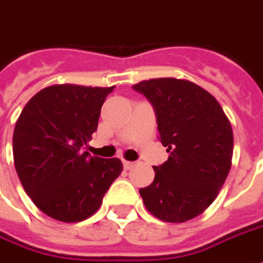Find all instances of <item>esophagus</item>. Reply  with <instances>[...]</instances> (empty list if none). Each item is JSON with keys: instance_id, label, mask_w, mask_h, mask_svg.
I'll list each match as a JSON object with an SVG mask.
<instances>
[{"instance_id": "34e87169", "label": "esophagus", "mask_w": 263, "mask_h": 263, "mask_svg": "<svg viewBox=\"0 0 263 263\" xmlns=\"http://www.w3.org/2000/svg\"><path fill=\"white\" fill-rule=\"evenodd\" d=\"M132 166H134V162H131V161H124V168L125 170H131Z\"/></svg>"}]
</instances>
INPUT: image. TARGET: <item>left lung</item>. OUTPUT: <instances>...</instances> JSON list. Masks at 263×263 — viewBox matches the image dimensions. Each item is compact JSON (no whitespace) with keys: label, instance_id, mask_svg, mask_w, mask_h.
<instances>
[{"label":"left lung","instance_id":"1","mask_svg":"<svg viewBox=\"0 0 263 263\" xmlns=\"http://www.w3.org/2000/svg\"><path fill=\"white\" fill-rule=\"evenodd\" d=\"M134 89L152 102L170 152L166 162L154 166V182L139 189L145 208L163 222L194 219L215 201L231 171V121L212 93L188 80L154 78Z\"/></svg>","mask_w":263,"mask_h":263}]
</instances>
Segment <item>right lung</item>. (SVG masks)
I'll list each match as a JSON object with an SVG mask.
<instances>
[{
	"mask_svg": "<svg viewBox=\"0 0 263 263\" xmlns=\"http://www.w3.org/2000/svg\"><path fill=\"white\" fill-rule=\"evenodd\" d=\"M112 89L49 85L27 102L16 119L12 137L16 174L36 208L52 219L72 223L92 216L124 170L118 158L89 157L84 151Z\"/></svg>",
	"mask_w": 263,
	"mask_h": 263,
	"instance_id": "right-lung-1",
	"label": "right lung"
}]
</instances>
